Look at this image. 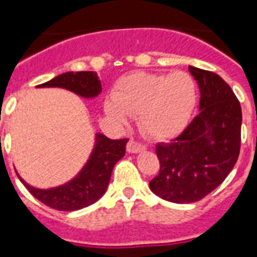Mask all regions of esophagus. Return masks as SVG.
Here are the masks:
<instances>
[{
	"label": "esophagus",
	"mask_w": 257,
	"mask_h": 257,
	"mask_svg": "<svg viewBox=\"0 0 257 257\" xmlns=\"http://www.w3.org/2000/svg\"><path fill=\"white\" fill-rule=\"evenodd\" d=\"M145 149V145L140 144V143H137L135 140H131L126 145V151L129 153H139V152H143Z\"/></svg>",
	"instance_id": "34e87169"
}]
</instances>
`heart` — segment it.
Segmentation results:
<instances>
[{
	"label": "heart",
	"instance_id": "obj_1",
	"mask_svg": "<svg viewBox=\"0 0 257 257\" xmlns=\"http://www.w3.org/2000/svg\"><path fill=\"white\" fill-rule=\"evenodd\" d=\"M110 98L104 105L110 120L125 124L126 114H137V124L145 136L167 140L188 124L197 101V88L185 72H136L117 81Z\"/></svg>",
	"mask_w": 257,
	"mask_h": 257
}]
</instances>
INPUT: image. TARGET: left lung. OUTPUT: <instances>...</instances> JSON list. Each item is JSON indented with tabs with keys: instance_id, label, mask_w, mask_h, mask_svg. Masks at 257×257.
Instances as JSON below:
<instances>
[{
	"instance_id": "1",
	"label": "left lung",
	"mask_w": 257,
	"mask_h": 257,
	"mask_svg": "<svg viewBox=\"0 0 257 257\" xmlns=\"http://www.w3.org/2000/svg\"><path fill=\"white\" fill-rule=\"evenodd\" d=\"M200 89L199 114L168 144H157L160 172L151 191L171 203H195L223 183L235 167L241 140V108L219 74L189 66Z\"/></svg>"
}]
</instances>
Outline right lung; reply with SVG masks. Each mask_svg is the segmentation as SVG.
Here are the masks:
<instances>
[{"mask_svg":"<svg viewBox=\"0 0 257 257\" xmlns=\"http://www.w3.org/2000/svg\"><path fill=\"white\" fill-rule=\"evenodd\" d=\"M37 88H62L84 98H94L101 93V81L96 72H66ZM128 139L110 140L102 133H96L94 147L88 161L76 177L54 188L41 189L18 179L37 200L58 211H77L96 203L108 188L113 167L125 155Z\"/></svg>","mask_w":257,"mask_h":257,"instance_id":"1","label":"right lung"}]
</instances>
